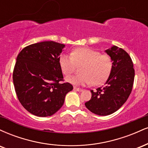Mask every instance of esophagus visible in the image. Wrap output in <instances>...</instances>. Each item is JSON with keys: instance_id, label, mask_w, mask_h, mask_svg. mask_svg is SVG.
I'll return each instance as SVG.
<instances>
[{"instance_id": "34e87169", "label": "esophagus", "mask_w": 148, "mask_h": 148, "mask_svg": "<svg viewBox=\"0 0 148 148\" xmlns=\"http://www.w3.org/2000/svg\"><path fill=\"white\" fill-rule=\"evenodd\" d=\"M74 90H75L78 91V92H81V91L83 90L82 89H81V88H77V87H74Z\"/></svg>"}]
</instances>
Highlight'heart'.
<instances>
[{
  "label": "heart",
  "mask_w": 148,
  "mask_h": 148,
  "mask_svg": "<svg viewBox=\"0 0 148 148\" xmlns=\"http://www.w3.org/2000/svg\"><path fill=\"white\" fill-rule=\"evenodd\" d=\"M59 63L65 76L70 75L75 71L76 66L81 65L79 69L81 74L66 79L67 82L76 86L101 84L108 77L113 67V61L109 56L89 48H77L72 50L70 55L62 54Z\"/></svg>",
  "instance_id": "1"
}]
</instances>
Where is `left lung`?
<instances>
[{
	"mask_svg": "<svg viewBox=\"0 0 148 148\" xmlns=\"http://www.w3.org/2000/svg\"><path fill=\"white\" fill-rule=\"evenodd\" d=\"M105 51L113 61L111 74L106 86L91 90V99L85 103L99 115L112 114L123 106L132 92L135 76L132 58L124 49L113 46Z\"/></svg>",
	"mask_w": 148,
	"mask_h": 148,
	"instance_id": "left-lung-1",
	"label": "left lung"
}]
</instances>
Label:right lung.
Here are the masks:
<instances>
[{
  "label": "right lung",
  "instance_id": "1",
  "mask_svg": "<svg viewBox=\"0 0 148 148\" xmlns=\"http://www.w3.org/2000/svg\"><path fill=\"white\" fill-rule=\"evenodd\" d=\"M63 44L46 41L27 46L16 58L12 79L18 101L29 113L51 116L62 106L73 86L63 81L59 59Z\"/></svg>",
  "mask_w": 148,
  "mask_h": 148
}]
</instances>
